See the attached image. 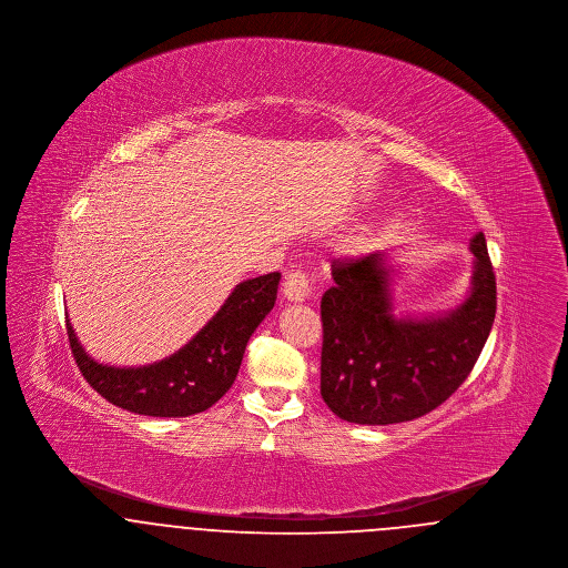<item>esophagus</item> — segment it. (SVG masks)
I'll return each instance as SVG.
<instances>
[{
  "instance_id": "1",
  "label": "esophagus",
  "mask_w": 568,
  "mask_h": 568,
  "mask_svg": "<svg viewBox=\"0 0 568 568\" xmlns=\"http://www.w3.org/2000/svg\"><path fill=\"white\" fill-rule=\"evenodd\" d=\"M283 294L292 302H304L306 297L311 296V281L308 276L302 271L287 272L283 278Z\"/></svg>"
}]
</instances>
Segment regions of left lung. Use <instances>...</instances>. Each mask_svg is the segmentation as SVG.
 <instances>
[{"mask_svg": "<svg viewBox=\"0 0 568 568\" xmlns=\"http://www.w3.org/2000/svg\"><path fill=\"white\" fill-rule=\"evenodd\" d=\"M470 287L438 315H396V268L375 251L334 262L322 297V396L334 415L362 426L417 419L470 375L496 315V278L486 236L470 239Z\"/></svg>", "mask_w": 568, "mask_h": 568, "instance_id": "obj_1", "label": "left lung"}]
</instances>
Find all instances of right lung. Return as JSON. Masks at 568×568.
Wrapping results in <instances>:
<instances>
[{
	"mask_svg": "<svg viewBox=\"0 0 568 568\" xmlns=\"http://www.w3.org/2000/svg\"><path fill=\"white\" fill-rule=\"evenodd\" d=\"M281 272L239 283L187 345L144 366L93 359L68 320V338L87 383L112 405L149 417H190L215 405L232 387L246 343L276 302Z\"/></svg>",
	"mask_w": 568,
	"mask_h": 568,
	"instance_id": "1",
	"label": "right lung"
}]
</instances>
